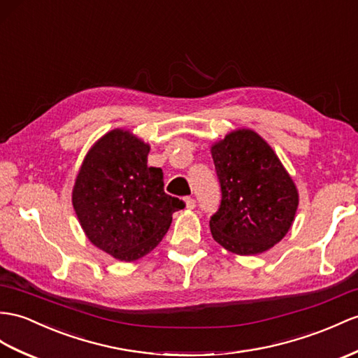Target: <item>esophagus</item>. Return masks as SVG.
I'll list each match as a JSON object with an SVG mask.
<instances>
[{"mask_svg":"<svg viewBox=\"0 0 358 358\" xmlns=\"http://www.w3.org/2000/svg\"><path fill=\"white\" fill-rule=\"evenodd\" d=\"M185 206H187L188 209H194V208H196V200H194L193 197H187V199H185Z\"/></svg>","mask_w":358,"mask_h":358,"instance_id":"esophagus-1","label":"esophagus"}]
</instances>
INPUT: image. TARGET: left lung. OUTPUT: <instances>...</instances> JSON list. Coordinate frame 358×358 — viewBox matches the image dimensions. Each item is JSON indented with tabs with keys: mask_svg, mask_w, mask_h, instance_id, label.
<instances>
[{
	"mask_svg": "<svg viewBox=\"0 0 358 358\" xmlns=\"http://www.w3.org/2000/svg\"><path fill=\"white\" fill-rule=\"evenodd\" d=\"M222 202L209 220L213 238L237 255H257L292 228L299 194L263 138L238 129L211 147Z\"/></svg>",
	"mask_w": 358,
	"mask_h": 358,
	"instance_id": "obj_1",
	"label": "left lung"
}]
</instances>
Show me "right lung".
I'll list each match as a JSON object with an SVG mask.
<instances>
[{
    "mask_svg": "<svg viewBox=\"0 0 358 358\" xmlns=\"http://www.w3.org/2000/svg\"><path fill=\"white\" fill-rule=\"evenodd\" d=\"M150 145L113 129L95 143L76 178L73 206L86 237L120 261L139 259L159 245L173 213L185 203L164 191V173L147 165Z\"/></svg>",
    "mask_w": 358,
    "mask_h": 358,
    "instance_id": "obj_1",
    "label": "right lung"
}]
</instances>
